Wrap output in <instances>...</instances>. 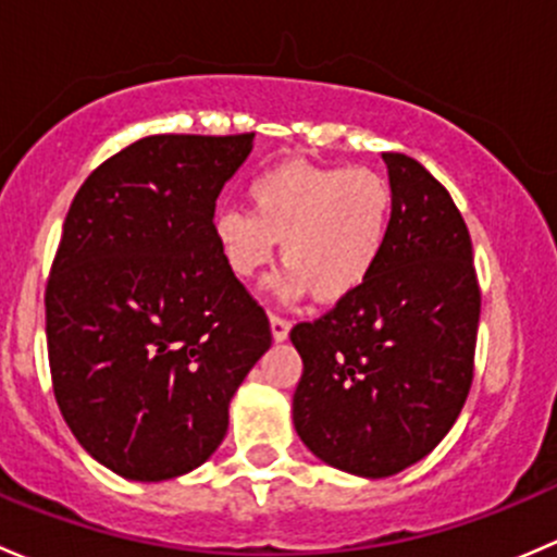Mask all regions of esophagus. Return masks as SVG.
<instances>
[{
	"label": "esophagus",
	"instance_id": "1",
	"mask_svg": "<svg viewBox=\"0 0 557 557\" xmlns=\"http://www.w3.org/2000/svg\"><path fill=\"white\" fill-rule=\"evenodd\" d=\"M269 329H272V339L274 342H285V339H288L290 320L280 318V314H269Z\"/></svg>",
	"mask_w": 557,
	"mask_h": 557
}]
</instances>
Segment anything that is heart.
I'll list each match as a JSON object with an SVG mask.
<instances>
[{
    "instance_id": "b5f03b06",
    "label": "heart",
    "mask_w": 557,
    "mask_h": 557,
    "mask_svg": "<svg viewBox=\"0 0 557 557\" xmlns=\"http://www.w3.org/2000/svg\"><path fill=\"white\" fill-rule=\"evenodd\" d=\"M250 212L223 210L215 239L237 277H252L283 243L280 290L323 305L356 294L385 252L393 190L383 174L301 161L272 166L247 185Z\"/></svg>"
}]
</instances>
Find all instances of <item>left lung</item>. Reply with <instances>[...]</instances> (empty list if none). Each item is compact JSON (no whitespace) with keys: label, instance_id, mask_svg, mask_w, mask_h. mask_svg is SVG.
Masks as SVG:
<instances>
[{"label":"left lung","instance_id":"left-lung-1","mask_svg":"<svg viewBox=\"0 0 557 557\" xmlns=\"http://www.w3.org/2000/svg\"><path fill=\"white\" fill-rule=\"evenodd\" d=\"M383 161L393 210L377 269L290 331L305 361L296 434L323 463L369 480L445 440L469 396L480 325L471 237L450 194L409 156Z\"/></svg>","mask_w":557,"mask_h":557}]
</instances>
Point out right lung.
<instances>
[{"instance_id":"obj_1","label":"right lung","mask_w":557,"mask_h":557,"mask_svg":"<svg viewBox=\"0 0 557 557\" xmlns=\"http://www.w3.org/2000/svg\"><path fill=\"white\" fill-rule=\"evenodd\" d=\"M256 134H153L88 174L45 288L53 393L83 450L161 482L205 463L272 345L215 239V201Z\"/></svg>"}]
</instances>
